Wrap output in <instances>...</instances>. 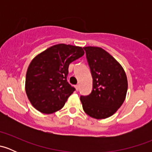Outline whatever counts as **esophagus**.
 <instances>
[{"mask_svg": "<svg viewBox=\"0 0 152 152\" xmlns=\"http://www.w3.org/2000/svg\"><path fill=\"white\" fill-rule=\"evenodd\" d=\"M75 88H76V91H79V85H75Z\"/></svg>", "mask_w": 152, "mask_h": 152, "instance_id": "obj_1", "label": "esophagus"}]
</instances>
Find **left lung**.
<instances>
[{
	"label": "left lung",
	"mask_w": 152,
	"mask_h": 152,
	"mask_svg": "<svg viewBox=\"0 0 152 152\" xmlns=\"http://www.w3.org/2000/svg\"><path fill=\"white\" fill-rule=\"evenodd\" d=\"M93 77V90L80 97L86 114L96 119L113 115L123 104L128 82L121 65L108 52L99 47L84 48Z\"/></svg>",
	"instance_id": "left-lung-1"
}]
</instances>
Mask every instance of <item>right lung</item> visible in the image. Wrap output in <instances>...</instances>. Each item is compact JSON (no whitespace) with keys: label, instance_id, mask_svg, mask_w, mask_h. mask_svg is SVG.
<instances>
[{"label":"right lung","instance_id":"add662e5","mask_svg":"<svg viewBox=\"0 0 152 152\" xmlns=\"http://www.w3.org/2000/svg\"><path fill=\"white\" fill-rule=\"evenodd\" d=\"M84 53L82 47L57 44L32 59L26 72V92L36 110L51 114L64 107L75 90L67 81L69 65Z\"/></svg>","mask_w":152,"mask_h":152}]
</instances>
